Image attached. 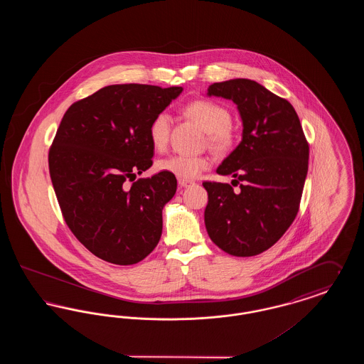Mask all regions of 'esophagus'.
Returning <instances> with one entry per match:
<instances>
[{"label":"esophagus","mask_w":364,"mask_h":364,"mask_svg":"<svg viewBox=\"0 0 364 364\" xmlns=\"http://www.w3.org/2000/svg\"><path fill=\"white\" fill-rule=\"evenodd\" d=\"M178 186L180 187H183V188H187V187H191V186H193V183L190 181V180H178Z\"/></svg>","instance_id":"esophagus-1"}]
</instances>
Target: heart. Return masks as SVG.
Masks as SVG:
<instances>
[{
  "label": "heart",
  "instance_id": "obj_1",
  "mask_svg": "<svg viewBox=\"0 0 364 364\" xmlns=\"http://www.w3.org/2000/svg\"><path fill=\"white\" fill-rule=\"evenodd\" d=\"M187 116L198 122L208 134V143L217 150H226L233 144L235 135L230 128L232 116L225 106L208 101L196 100L186 106ZM150 140L156 150H162L169 140L171 117L162 112L156 114L150 125ZM210 168V159L202 156H174L162 158L156 162V169L164 173L172 174L181 180L196 178Z\"/></svg>",
  "mask_w": 364,
  "mask_h": 364
}]
</instances>
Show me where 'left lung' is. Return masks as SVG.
I'll use <instances>...</instances> for the list:
<instances>
[{
    "instance_id": "obj_1",
    "label": "left lung",
    "mask_w": 364,
    "mask_h": 364,
    "mask_svg": "<svg viewBox=\"0 0 364 364\" xmlns=\"http://www.w3.org/2000/svg\"><path fill=\"white\" fill-rule=\"evenodd\" d=\"M208 95L237 105L240 144L217 173L232 186L205 181L208 193L205 224L215 245L233 257L269 250L292 225L309 171V143L294 106L250 79L214 83ZM240 186V191L232 187Z\"/></svg>"
}]
</instances>
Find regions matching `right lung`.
Masks as SVG:
<instances>
[{
	"label": "right lung",
	"instance_id": "obj_1",
	"mask_svg": "<svg viewBox=\"0 0 364 364\" xmlns=\"http://www.w3.org/2000/svg\"><path fill=\"white\" fill-rule=\"evenodd\" d=\"M183 87L113 85L70 106L49 150L63 217L90 252L114 264L144 259L161 239L172 174L139 178L153 165L150 125Z\"/></svg>",
	"mask_w": 364,
	"mask_h": 364
}]
</instances>
